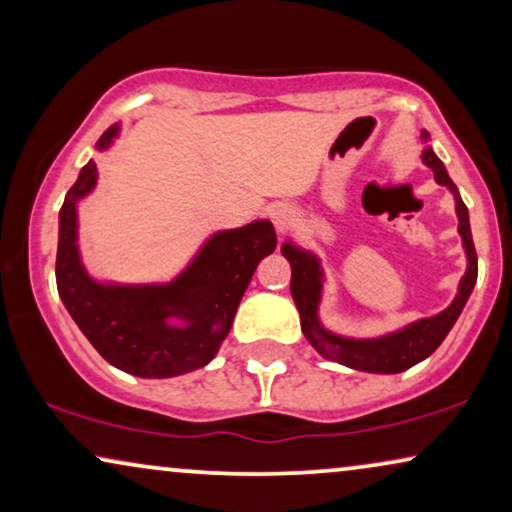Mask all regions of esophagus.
<instances>
[{
    "instance_id": "1",
    "label": "esophagus",
    "mask_w": 512,
    "mask_h": 512,
    "mask_svg": "<svg viewBox=\"0 0 512 512\" xmlns=\"http://www.w3.org/2000/svg\"><path fill=\"white\" fill-rule=\"evenodd\" d=\"M270 219H272V223H275L277 233H286V230L291 228L293 219H296V212H293L291 205H284V202H279V205L270 209Z\"/></svg>"
}]
</instances>
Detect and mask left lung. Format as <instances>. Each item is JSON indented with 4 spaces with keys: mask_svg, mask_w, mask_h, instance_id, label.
<instances>
[{
    "mask_svg": "<svg viewBox=\"0 0 512 512\" xmlns=\"http://www.w3.org/2000/svg\"><path fill=\"white\" fill-rule=\"evenodd\" d=\"M422 139L426 142L429 135L422 132ZM424 165H429L433 174H436L438 184H443L454 193V202H457V216H459V233L464 240L468 268L466 275L461 277L459 293L452 300V305L443 310L436 317L419 319L415 324L401 328V331L382 335L375 340H352L342 338V335L328 333L324 326L319 324L317 310L321 300V272L319 258L310 254V251L298 249L296 244L286 242L282 244V254L286 261L291 263V296L300 312V328H303L305 338L310 340V345L317 349L326 359L338 361L342 366L363 370V373H401L415 366V363L424 361L426 356H431L440 347V342L445 340V335L450 333L454 321L459 319L461 310H464L468 296H471L475 279H478V254L473 247V235H471V223H468V209L461 200V195L454 186V181L447 174L445 165L440 163V158L433 153L431 146H426L422 151Z\"/></svg>",
    "mask_w": 512,
    "mask_h": 512,
    "instance_id": "left-lung-1",
    "label": "left lung"
}]
</instances>
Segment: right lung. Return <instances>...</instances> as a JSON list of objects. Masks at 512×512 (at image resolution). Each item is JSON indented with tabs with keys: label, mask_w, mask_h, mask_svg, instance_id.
Wrapping results in <instances>:
<instances>
[{
	"label": "right lung",
	"mask_w": 512,
	"mask_h": 512,
	"mask_svg": "<svg viewBox=\"0 0 512 512\" xmlns=\"http://www.w3.org/2000/svg\"><path fill=\"white\" fill-rule=\"evenodd\" d=\"M104 130L97 149L118 135ZM97 167H83L60 209L55 282L76 326L102 359L137 377H177L214 359L233 326L237 305L261 258L277 247L270 221L212 235L193 263L170 284L116 286L88 277L76 244V202L93 191ZM177 316L186 327H172Z\"/></svg>",
	"instance_id": "right-lung-1"
}]
</instances>
